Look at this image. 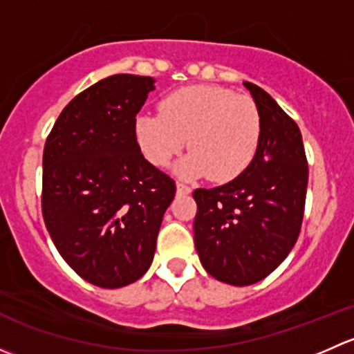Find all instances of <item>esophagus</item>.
I'll use <instances>...</instances> for the list:
<instances>
[{"instance_id": "esophagus-1", "label": "esophagus", "mask_w": 354, "mask_h": 354, "mask_svg": "<svg viewBox=\"0 0 354 354\" xmlns=\"http://www.w3.org/2000/svg\"><path fill=\"white\" fill-rule=\"evenodd\" d=\"M192 192V188L190 187H187V185L185 183H178L176 185V194L178 195H188Z\"/></svg>"}]
</instances>
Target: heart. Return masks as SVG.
<instances>
[{
  "label": "heart",
  "mask_w": 354,
  "mask_h": 354,
  "mask_svg": "<svg viewBox=\"0 0 354 354\" xmlns=\"http://www.w3.org/2000/svg\"><path fill=\"white\" fill-rule=\"evenodd\" d=\"M160 114L142 113L135 137L149 162L164 167L185 147L187 156L174 166L178 176L209 174L226 183L245 173L260 145L262 121L248 95L214 85H192L160 101Z\"/></svg>",
  "instance_id": "heart-1"
}]
</instances>
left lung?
Wrapping results in <instances>:
<instances>
[{
    "label": "left lung",
    "instance_id": "1",
    "mask_svg": "<svg viewBox=\"0 0 354 354\" xmlns=\"http://www.w3.org/2000/svg\"><path fill=\"white\" fill-rule=\"evenodd\" d=\"M262 121L259 152L230 183L194 192L195 248L217 281L250 286L277 269L298 240L308 164L298 124L259 85L243 82Z\"/></svg>",
    "mask_w": 354,
    "mask_h": 354
}]
</instances>
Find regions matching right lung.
I'll return each mask as SVG.
<instances>
[{
    "label": "right lung",
    "mask_w": 354,
    "mask_h": 354,
    "mask_svg": "<svg viewBox=\"0 0 354 354\" xmlns=\"http://www.w3.org/2000/svg\"><path fill=\"white\" fill-rule=\"evenodd\" d=\"M156 80L113 75L71 99L42 156V216L59 255L82 279L116 289L151 267L176 185L152 166L135 116Z\"/></svg>",
    "instance_id": "1"
}]
</instances>
